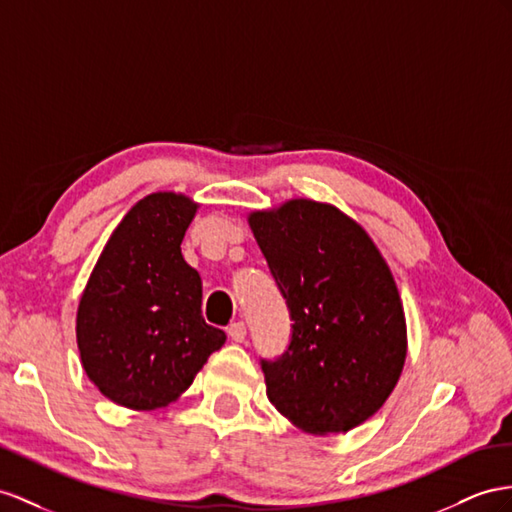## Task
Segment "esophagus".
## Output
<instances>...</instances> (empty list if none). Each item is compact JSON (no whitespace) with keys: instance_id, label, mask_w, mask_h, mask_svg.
Listing matches in <instances>:
<instances>
[{"instance_id":"34e87169","label":"esophagus","mask_w":512,"mask_h":512,"mask_svg":"<svg viewBox=\"0 0 512 512\" xmlns=\"http://www.w3.org/2000/svg\"><path fill=\"white\" fill-rule=\"evenodd\" d=\"M227 333L233 339V342H244L246 337V324L244 322H233L227 326Z\"/></svg>"}]
</instances>
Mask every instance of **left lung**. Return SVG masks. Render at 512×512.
Returning a JSON list of instances; mask_svg holds the SVG:
<instances>
[{
  "label": "left lung",
  "mask_w": 512,
  "mask_h": 512,
  "mask_svg": "<svg viewBox=\"0 0 512 512\" xmlns=\"http://www.w3.org/2000/svg\"><path fill=\"white\" fill-rule=\"evenodd\" d=\"M248 225L294 322L283 355L261 359L268 400L313 435L348 432L381 409L404 368L406 322L387 261L326 203L294 199Z\"/></svg>",
  "instance_id": "obj_1"
}]
</instances>
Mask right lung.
I'll list each match as a JSON object with an SVG mask.
<instances>
[{
  "label": "right lung",
  "mask_w": 512,
  "mask_h": 512,
  "mask_svg": "<svg viewBox=\"0 0 512 512\" xmlns=\"http://www.w3.org/2000/svg\"><path fill=\"white\" fill-rule=\"evenodd\" d=\"M196 207L175 192L138 201L110 235L77 307L84 370L127 409L177 400L227 339L203 320L201 277L181 255Z\"/></svg>",
  "instance_id": "right-lung-1"
}]
</instances>
